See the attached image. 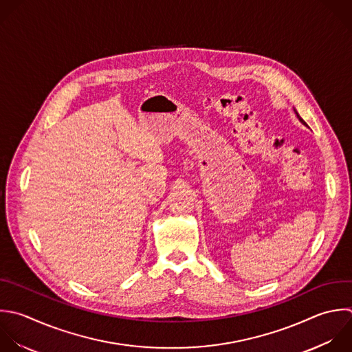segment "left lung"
<instances>
[{
    "label": "left lung",
    "mask_w": 352,
    "mask_h": 352,
    "mask_svg": "<svg viewBox=\"0 0 352 352\" xmlns=\"http://www.w3.org/2000/svg\"><path fill=\"white\" fill-rule=\"evenodd\" d=\"M294 113H296V116H297V118H298V120H300V122H301V124H304V125H305V122H304V121H302V118H301V117H300V116H298V113H297V111H296V110H294Z\"/></svg>",
    "instance_id": "left-lung-1"
}]
</instances>
